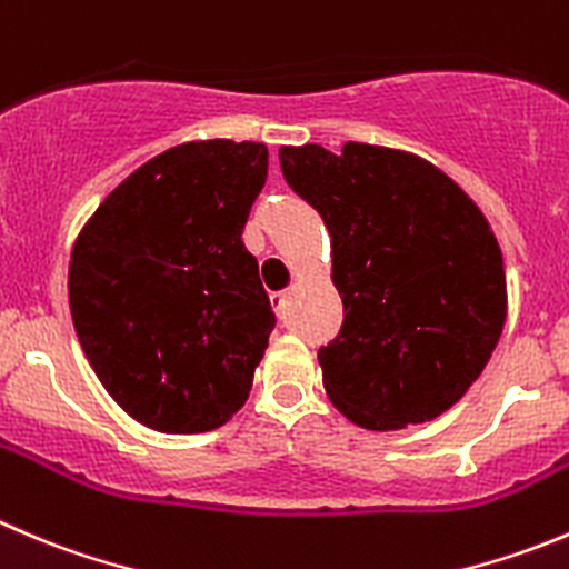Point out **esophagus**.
<instances>
[{
    "label": "esophagus",
    "instance_id": "esophagus-1",
    "mask_svg": "<svg viewBox=\"0 0 569 569\" xmlns=\"http://www.w3.org/2000/svg\"><path fill=\"white\" fill-rule=\"evenodd\" d=\"M269 300H272L274 313H278V317H283V313H286V300H289V295H286V291H272V297H269Z\"/></svg>",
    "mask_w": 569,
    "mask_h": 569
}]
</instances>
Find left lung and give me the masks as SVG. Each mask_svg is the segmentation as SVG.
<instances>
[{"label": "left lung", "mask_w": 569, "mask_h": 569, "mask_svg": "<svg viewBox=\"0 0 569 569\" xmlns=\"http://www.w3.org/2000/svg\"><path fill=\"white\" fill-rule=\"evenodd\" d=\"M283 178L322 217L339 336L319 347L330 402L369 431L448 411L506 322V269L476 202L411 152L347 141L280 147Z\"/></svg>", "instance_id": "1"}]
</instances>
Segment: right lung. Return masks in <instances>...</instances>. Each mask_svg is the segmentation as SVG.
I'll list each match as a JSON object with an SVG mask.
<instances>
[{"instance_id": "1", "label": "right lung", "mask_w": 569, "mask_h": 569, "mask_svg": "<svg viewBox=\"0 0 569 569\" xmlns=\"http://www.w3.org/2000/svg\"><path fill=\"white\" fill-rule=\"evenodd\" d=\"M267 167L256 141L172 147L77 236V339L108 395L152 431H213L250 395L274 313L241 233Z\"/></svg>"}]
</instances>
